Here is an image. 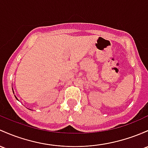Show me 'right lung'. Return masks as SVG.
I'll use <instances>...</instances> for the list:
<instances>
[{"mask_svg": "<svg viewBox=\"0 0 148 148\" xmlns=\"http://www.w3.org/2000/svg\"><path fill=\"white\" fill-rule=\"evenodd\" d=\"M14 96H15V95H14ZM15 98H16V99H17V100H18V99L17 98V97H16V96H15Z\"/></svg>", "mask_w": 148, "mask_h": 148, "instance_id": "1", "label": "right lung"}]
</instances>
